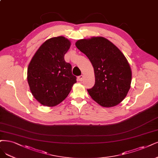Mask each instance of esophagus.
Masks as SVG:
<instances>
[{
	"label": "esophagus",
	"mask_w": 158,
	"mask_h": 158,
	"mask_svg": "<svg viewBox=\"0 0 158 158\" xmlns=\"http://www.w3.org/2000/svg\"><path fill=\"white\" fill-rule=\"evenodd\" d=\"M78 80H79V81H82V80H83V79H84V76H83V75H81V76H80V77H78Z\"/></svg>",
	"instance_id": "34e87169"
}]
</instances>
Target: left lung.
Returning a JSON list of instances; mask_svg holds the SVG:
<instances>
[{
  "label": "left lung",
  "mask_w": 158,
  "mask_h": 158,
  "mask_svg": "<svg viewBox=\"0 0 158 158\" xmlns=\"http://www.w3.org/2000/svg\"><path fill=\"white\" fill-rule=\"evenodd\" d=\"M75 44L94 69L95 85L88 89L91 97L103 107L118 105L126 97L131 83V70L126 57L102 36L81 39Z\"/></svg>",
  "instance_id": "obj_1"
}]
</instances>
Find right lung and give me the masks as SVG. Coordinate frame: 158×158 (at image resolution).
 I'll list each match as a JSON object with an SVG mask.
<instances>
[{"label": "right lung", "mask_w": 158, "mask_h": 158, "mask_svg": "<svg viewBox=\"0 0 158 158\" xmlns=\"http://www.w3.org/2000/svg\"><path fill=\"white\" fill-rule=\"evenodd\" d=\"M70 44L64 36L51 38L43 43L31 59L27 81L32 95L41 105H57L77 82L71 64L64 59Z\"/></svg>", "instance_id": "right-lung-1"}]
</instances>
